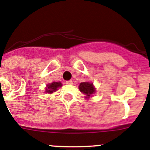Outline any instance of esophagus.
Instances as JSON below:
<instances>
[{
	"instance_id": "34e87169",
	"label": "esophagus",
	"mask_w": 150,
	"mask_h": 150,
	"mask_svg": "<svg viewBox=\"0 0 150 150\" xmlns=\"http://www.w3.org/2000/svg\"><path fill=\"white\" fill-rule=\"evenodd\" d=\"M65 83L67 84V85H72L73 81H72V80H67V81L65 82Z\"/></svg>"
}]
</instances>
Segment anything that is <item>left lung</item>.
Instances as JSON below:
<instances>
[{
  "label": "left lung",
  "mask_w": 150,
  "mask_h": 150,
  "mask_svg": "<svg viewBox=\"0 0 150 150\" xmlns=\"http://www.w3.org/2000/svg\"><path fill=\"white\" fill-rule=\"evenodd\" d=\"M79 89L81 93L85 94L86 97H89L92 94L95 93V88L93 86V83H89V82H83L81 83L79 86Z\"/></svg>",
  "instance_id": "left-lung-1"
}]
</instances>
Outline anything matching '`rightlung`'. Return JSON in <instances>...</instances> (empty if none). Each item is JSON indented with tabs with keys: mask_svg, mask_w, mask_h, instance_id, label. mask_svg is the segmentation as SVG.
I'll return each instance as SVG.
<instances>
[{
	"mask_svg": "<svg viewBox=\"0 0 150 150\" xmlns=\"http://www.w3.org/2000/svg\"><path fill=\"white\" fill-rule=\"evenodd\" d=\"M61 86H62V84H61V83H60V82H53V83L48 84V85L47 86V89H45L46 93H54V92H55V91L57 90V88L61 87Z\"/></svg>",
	"mask_w": 150,
	"mask_h": 150,
	"instance_id": "obj_1",
	"label": "right lung"
}]
</instances>
